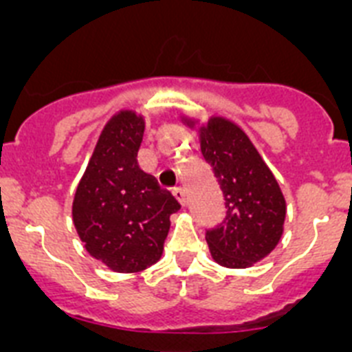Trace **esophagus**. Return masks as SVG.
Masks as SVG:
<instances>
[{
    "label": "esophagus",
    "mask_w": 352,
    "mask_h": 352,
    "mask_svg": "<svg viewBox=\"0 0 352 352\" xmlns=\"http://www.w3.org/2000/svg\"><path fill=\"white\" fill-rule=\"evenodd\" d=\"M173 195L176 199H178L179 204H183V206H185V204H186V192H185V188H182V186H176V188H174V190H173Z\"/></svg>",
    "instance_id": "obj_1"
}]
</instances>
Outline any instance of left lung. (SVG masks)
<instances>
[{
    "instance_id": "8db88e82",
    "label": "left lung",
    "mask_w": 352,
    "mask_h": 352,
    "mask_svg": "<svg viewBox=\"0 0 352 352\" xmlns=\"http://www.w3.org/2000/svg\"><path fill=\"white\" fill-rule=\"evenodd\" d=\"M201 151L226 201V219L206 229L211 257L247 268L266 257L284 232L285 199L247 133L223 118L201 129Z\"/></svg>"
}]
</instances>
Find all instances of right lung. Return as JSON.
I'll return each instance as SVG.
<instances>
[{
    "label": "right lung",
    "mask_w": 352,
    "mask_h": 352,
    "mask_svg": "<svg viewBox=\"0 0 352 352\" xmlns=\"http://www.w3.org/2000/svg\"><path fill=\"white\" fill-rule=\"evenodd\" d=\"M144 120L121 111L109 120L74 197L72 217L84 248L114 272L157 263L179 203L138 164Z\"/></svg>",
    "instance_id": "add662e5"
}]
</instances>
